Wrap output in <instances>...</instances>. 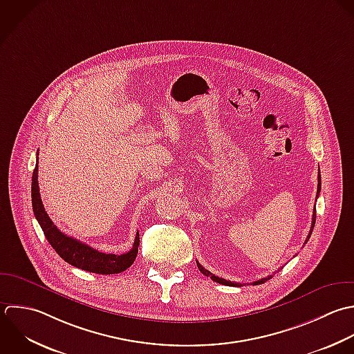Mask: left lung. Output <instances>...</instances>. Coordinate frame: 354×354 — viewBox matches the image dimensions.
Masks as SVG:
<instances>
[{"instance_id": "left-lung-1", "label": "left lung", "mask_w": 354, "mask_h": 354, "mask_svg": "<svg viewBox=\"0 0 354 354\" xmlns=\"http://www.w3.org/2000/svg\"><path fill=\"white\" fill-rule=\"evenodd\" d=\"M317 180H319V185H317V194H316V198L319 197V194H320V190H322V175H320V169H319V178H317ZM315 223H316V208H315V211H313V219H312V229H310V233H309V236H308V240L310 239V236H312V232H313V227H315ZM308 240L305 241V243H308ZM197 266H198V270L204 274V276H207V277H211L215 283H219V284H223V286H229V287H241L243 284H239V283H233V281H229V280H225V279H221V277H218V276H215V274H212L211 272H208L207 269H204L198 262H197ZM272 279V276H268V277H265V279H261V280H258V281H254L252 284L254 286H258V284H263V283H266L268 280H270Z\"/></svg>"}]
</instances>
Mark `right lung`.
<instances>
[{"mask_svg": "<svg viewBox=\"0 0 354 354\" xmlns=\"http://www.w3.org/2000/svg\"><path fill=\"white\" fill-rule=\"evenodd\" d=\"M31 204L35 219L38 221L48 243L56 251V254L66 261L68 265L86 270L96 274H117L127 270L135 261L139 247V233H136L133 247L122 255L104 254L92 247L66 236L62 233L50 221L41 201L39 187H38V164L32 171L31 178Z\"/></svg>", "mask_w": 354, "mask_h": 354, "instance_id": "1", "label": "right lung"}]
</instances>
